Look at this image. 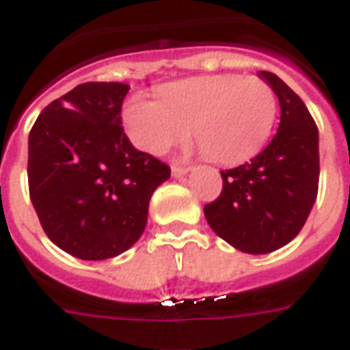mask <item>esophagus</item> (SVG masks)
<instances>
[{"label": "esophagus", "instance_id": "34e87169", "mask_svg": "<svg viewBox=\"0 0 350 350\" xmlns=\"http://www.w3.org/2000/svg\"><path fill=\"white\" fill-rule=\"evenodd\" d=\"M189 172V169L187 167H180V165H172V176H176V178H180V176L187 174Z\"/></svg>", "mask_w": 350, "mask_h": 350}]
</instances>
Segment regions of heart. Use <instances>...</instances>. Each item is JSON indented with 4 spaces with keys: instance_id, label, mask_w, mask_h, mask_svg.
Returning <instances> with one entry per match:
<instances>
[{
    "instance_id": "1",
    "label": "heart",
    "mask_w": 350,
    "mask_h": 350,
    "mask_svg": "<svg viewBox=\"0 0 350 350\" xmlns=\"http://www.w3.org/2000/svg\"><path fill=\"white\" fill-rule=\"evenodd\" d=\"M277 119L275 92L266 80L202 75L169 82L157 98L132 95L122 124L139 150L159 156L193 133L204 156L218 165H242L262 150Z\"/></svg>"
}]
</instances>
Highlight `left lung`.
I'll list each match as a JSON object with an SVG mask.
<instances>
[{
    "instance_id": "1",
    "label": "left lung",
    "mask_w": 350,
    "mask_h": 350,
    "mask_svg": "<svg viewBox=\"0 0 350 350\" xmlns=\"http://www.w3.org/2000/svg\"><path fill=\"white\" fill-rule=\"evenodd\" d=\"M258 77L279 98V130L250 163L220 172L222 193L204 207L211 229L252 255L275 252L299 234L319 183V133L310 111L277 75Z\"/></svg>"
}]
</instances>
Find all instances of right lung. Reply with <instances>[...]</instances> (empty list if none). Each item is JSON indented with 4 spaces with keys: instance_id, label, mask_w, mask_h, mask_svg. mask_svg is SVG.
<instances>
[{
    "instance_id": "1",
    "label": "right lung",
    "mask_w": 350,
    "mask_h": 350,
    "mask_svg": "<svg viewBox=\"0 0 350 350\" xmlns=\"http://www.w3.org/2000/svg\"><path fill=\"white\" fill-rule=\"evenodd\" d=\"M130 86L84 82L45 106L29 133V194L45 234L69 255L104 260L145 231L170 167L133 148L121 108Z\"/></svg>"
}]
</instances>
